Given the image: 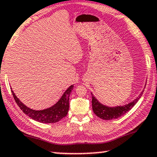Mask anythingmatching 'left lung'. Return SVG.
I'll return each mask as SVG.
<instances>
[{
    "instance_id": "left-lung-1",
    "label": "left lung",
    "mask_w": 157,
    "mask_h": 157,
    "mask_svg": "<svg viewBox=\"0 0 157 157\" xmlns=\"http://www.w3.org/2000/svg\"><path fill=\"white\" fill-rule=\"evenodd\" d=\"M143 92L140 93L138 98L132 101V102L129 103L128 104L123 105V106H117L115 107L107 106L101 104L96 98V97L93 96V93H91V95H92V108L93 112L98 117L105 120H114V119L120 117L122 115L129 112L136 104V103L138 101V100L141 97Z\"/></svg>"
}]
</instances>
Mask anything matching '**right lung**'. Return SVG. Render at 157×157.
Returning a JSON list of instances; mask_svg holds the SVG:
<instances>
[{
    "mask_svg": "<svg viewBox=\"0 0 157 157\" xmlns=\"http://www.w3.org/2000/svg\"><path fill=\"white\" fill-rule=\"evenodd\" d=\"M73 87L74 86L72 85L67 88V90L64 93L63 96L56 104L50 108L39 111L31 109L29 107L25 106L19 101L13 90H11V93H12L16 103L19 108L29 117L42 123H55L60 121L61 119L67 116L69 108V96L72 92Z\"/></svg>",
    "mask_w": 157,
    "mask_h": 157,
    "instance_id": "right-lung-1",
    "label": "right lung"
}]
</instances>
